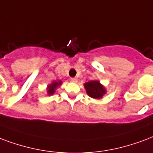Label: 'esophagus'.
<instances>
[{
  "label": "esophagus",
  "mask_w": 153,
  "mask_h": 153,
  "mask_svg": "<svg viewBox=\"0 0 153 153\" xmlns=\"http://www.w3.org/2000/svg\"><path fill=\"white\" fill-rule=\"evenodd\" d=\"M71 81L72 82H78V79H77L76 78H71Z\"/></svg>",
  "instance_id": "obj_1"
}]
</instances>
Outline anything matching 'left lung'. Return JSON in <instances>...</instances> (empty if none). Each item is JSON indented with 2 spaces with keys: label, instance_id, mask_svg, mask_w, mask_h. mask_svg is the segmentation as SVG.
<instances>
[{
  "label": "left lung",
  "instance_id": "left-lung-1",
  "mask_svg": "<svg viewBox=\"0 0 153 153\" xmlns=\"http://www.w3.org/2000/svg\"><path fill=\"white\" fill-rule=\"evenodd\" d=\"M84 87L87 91V95L94 99H100L106 92L104 87L98 81H90L86 82Z\"/></svg>",
  "mask_w": 153,
  "mask_h": 153
}]
</instances>
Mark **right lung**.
<instances>
[{
  "instance_id": "right-lung-1",
  "label": "right lung",
  "mask_w": 153,
  "mask_h": 153,
  "mask_svg": "<svg viewBox=\"0 0 153 153\" xmlns=\"http://www.w3.org/2000/svg\"><path fill=\"white\" fill-rule=\"evenodd\" d=\"M62 82L61 81H58V82H53V83L51 85H49L48 86V94L49 95H52L54 93L55 91L56 87H58L59 85L61 84Z\"/></svg>"
}]
</instances>
